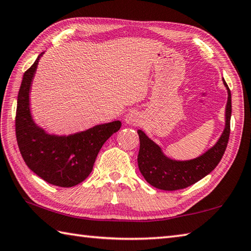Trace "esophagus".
Here are the masks:
<instances>
[{
  "label": "esophagus",
  "mask_w": 251,
  "mask_h": 251,
  "mask_svg": "<svg viewBox=\"0 0 251 251\" xmlns=\"http://www.w3.org/2000/svg\"><path fill=\"white\" fill-rule=\"evenodd\" d=\"M140 121V116L136 112H129L125 115V122L129 125H139Z\"/></svg>",
  "instance_id": "34e87169"
}]
</instances>
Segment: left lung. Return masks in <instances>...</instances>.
<instances>
[{"label":"left lung","instance_id":"left-lung-1","mask_svg":"<svg viewBox=\"0 0 251 251\" xmlns=\"http://www.w3.org/2000/svg\"><path fill=\"white\" fill-rule=\"evenodd\" d=\"M223 82L228 95L225 107V128L217 144L198 158L187 161L170 159L144 131H137L140 140L137 159L139 171L151 186L163 190L183 189L202 179L217 168L227 147L232 115V96L227 83L224 79Z\"/></svg>","mask_w":251,"mask_h":251}]
</instances>
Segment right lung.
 Listing matches in <instances>:
<instances>
[{
    "label": "right lung",
    "mask_w": 251,
    "mask_h": 251,
    "mask_svg": "<svg viewBox=\"0 0 251 251\" xmlns=\"http://www.w3.org/2000/svg\"><path fill=\"white\" fill-rule=\"evenodd\" d=\"M25 72L17 97L16 138L25 163L47 183L73 187L85 180L104 142L119 131L122 123L100 124L68 136L51 135L34 123L29 103L31 82L39 60Z\"/></svg>",
    "instance_id": "obj_1"
}]
</instances>
